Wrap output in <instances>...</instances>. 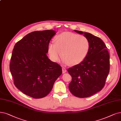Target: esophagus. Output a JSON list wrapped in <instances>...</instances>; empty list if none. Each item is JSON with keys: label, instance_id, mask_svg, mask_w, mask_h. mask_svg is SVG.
<instances>
[{"label": "esophagus", "instance_id": "1", "mask_svg": "<svg viewBox=\"0 0 121 121\" xmlns=\"http://www.w3.org/2000/svg\"><path fill=\"white\" fill-rule=\"evenodd\" d=\"M62 73H65V72H66V68L65 67H62Z\"/></svg>", "mask_w": 121, "mask_h": 121}]
</instances>
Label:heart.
Returning a JSON list of instances; mask_svg holds the SVG:
<instances>
[{
	"label": "heart",
	"instance_id": "heart-1",
	"mask_svg": "<svg viewBox=\"0 0 121 121\" xmlns=\"http://www.w3.org/2000/svg\"><path fill=\"white\" fill-rule=\"evenodd\" d=\"M55 42H50L48 52L54 61L59 60L61 56L66 64L78 65L83 61L90 51V43L85 36L69 32H64L55 38Z\"/></svg>",
	"mask_w": 121,
	"mask_h": 121
}]
</instances>
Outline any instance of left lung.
<instances>
[{
	"mask_svg": "<svg viewBox=\"0 0 121 121\" xmlns=\"http://www.w3.org/2000/svg\"><path fill=\"white\" fill-rule=\"evenodd\" d=\"M83 34L90 43L86 59L67 69L72 77L69 88L76 97H90L104 87L110 70V56L107 48L100 38L90 33L74 30Z\"/></svg>",
	"mask_w": 121,
	"mask_h": 121,
	"instance_id": "1",
	"label": "left lung"
}]
</instances>
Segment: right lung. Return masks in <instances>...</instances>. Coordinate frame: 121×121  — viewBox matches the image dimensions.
<instances>
[{"instance_id":"right-lung-1","label":"right lung","mask_w":121,"mask_h":121,"mask_svg":"<svg viewBox=\"0 0 121 121\" xmlns=\"http://www.w3.org/2000/svg\"><path fill=\"white\" fill-rule=\"evenodd\" d=\"M56 33L54 30L32 32L14 46L10 62L14 85L32 98L49 94L62 73L61 67L47 55L48 45Z\"/></svg>"}]
</instances>
